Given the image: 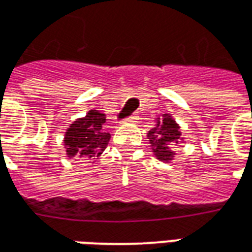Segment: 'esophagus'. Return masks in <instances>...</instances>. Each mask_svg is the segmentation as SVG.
Listing matches in <instances>:
<instances>
[{
  "label": "esophagus",
  "instance_id": "34e87169",
  "mask_svg": "<svg viewBox=\"0 0 252 252\" xmlns=\"http://www.w3.org/2000/svg\"><path fill=\"white\" fill-rule=\"evenodd\" d=\"M137 119H139L137 115H132L131 117H128V119H126V123H136Z\"/></svg>",
  "mask_w": 252,
  "mask_h": 252
}]
</instances>
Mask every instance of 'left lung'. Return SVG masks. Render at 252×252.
<instances>
[{
	"label": "left lung",
	"instance_id": "8db88e82",
	"mask_svg": "<svg viewBox=\"0 0 252 252\" xmlns=\"http://www.w3.org/2000/svg\"><path fill=\"white\" fill-rule=\"evenodd\" d=\"M154 126L148 131L147 139L155 158L169 163L174 159L173 146H178L185 137L181 133L180 124L170 113H163L162 117H155Z\"/></svg>",
	"mask_w": 252,
	"mask_h": 252
}]
</instances>
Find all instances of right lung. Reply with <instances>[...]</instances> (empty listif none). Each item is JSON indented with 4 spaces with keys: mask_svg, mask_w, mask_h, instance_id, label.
<instances>
[{
    "mask_svg": "<svg viewBox=\"0 0 252 252\" xmlns=\"http://www.w3.org/2000/svg\"><path fill=\"white\" fill-rule=\"evenodd\" d=\"M105 121L106 115L95 108L89 110L86 116L72 121L63 137L67 158L79 160L98 159L110 139L109 132L104 129Z\"/></svg>",
    "mask_w": 252,
    "mask_h": 252,
    "instance_id": "add662e5",
    "label": "right lung"
}]
</instances>
